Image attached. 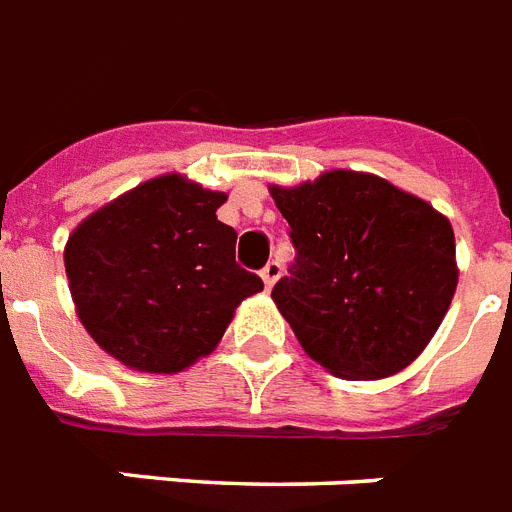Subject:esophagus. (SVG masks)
Returning <instances> with one entry per match:
<instances>
[{
    "label": "esophagus",
    "instance_id": "esophagus-1",
    "mask_svg": "<svg viewBox=\"0 0 512 512\" xmlns=\"http://www.w3.org/2000/svg\"><path fill=\"white\" fill-rule=\"evenodd\" d=\"M280 275H282L280 261H269L267 267L261 269V280H264V285H267V290H272V285H275V282L280 280Z\"/></svg>",
    "mask_w": 512,
    "mask_h": 512
}]
</instances>
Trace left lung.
<instances>
[{
  "instance_id": "8db88e82",
  "label": "left lung",
  "mask_w": 512,
  "mask_h": 512,
  "mask_svg": "<svg viewBox=\"0 0 512 512\" xmlns=\"http://www.w3.org/2000/svg\"><path fill=\"white\" fill-rule=\"evenodd\" d=\"M269 192L296 248L272 298L306 354L346 380L388 378L418 359L457 288L447 216L359 171Z\"/></svg>"
}]
</instances>
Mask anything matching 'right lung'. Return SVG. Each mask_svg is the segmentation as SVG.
<instances>
[{"label":"right lung","mask_w":512,"mask_h":512,"mask_svg":"<svg viewBox=\"0 0 512 512\" xmlns=\"http://www.w3.org/2000/svg\"><path fill=\"white\" fill-rule=\"evenodd\" d=\"M224 200L163 174L73 230L68 288L81 325L110 357L142 372L185 370L222 341L240 301L264 290L235 261L237 232L216 219Z\"/></svg>","instance_id":"add662e5"}]
</instances>
